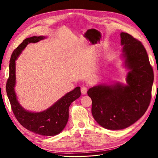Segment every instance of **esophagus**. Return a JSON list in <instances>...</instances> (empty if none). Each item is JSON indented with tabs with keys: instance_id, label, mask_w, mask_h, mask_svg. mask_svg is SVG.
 <instances>
[{
	"instance_id": "1",
	"label": "esophagus",
	"mask_w": 158,
	"mask_h": 158,
	"mask_svg": "<svg viewBox=\"0 0 158 158\" xmlns=\"http://www.w3.org/2000/svg\"><path fill=\"white\" fill-rule=\"evenodd\" d=\"M87 91H88L87 87L83 86V87L81 88V93L83 94H86V92H87Z\"/></svg>"
}]
</instances>
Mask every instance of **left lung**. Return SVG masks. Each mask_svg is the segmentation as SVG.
Wrapping results in <instances>:
<instances>
[{"label":"left lung","mask_w":158,"mask_h":158,"mask_svg":"<svg viewBox=\"0 0 158 158\" xmlns=\"http://www.w3.org/2000/svg\"><path fill=\"white\" fill-rule=\"evenodd\" d=\"M120 36L122 56L130 70L127 85H99L87 92L92 99L94 119L109 130H121L134 124L145 113L152 97L154 72L145 48L127 33L121 32Z\"/></svg>","instance_id":"obj_1"}]
</instances>
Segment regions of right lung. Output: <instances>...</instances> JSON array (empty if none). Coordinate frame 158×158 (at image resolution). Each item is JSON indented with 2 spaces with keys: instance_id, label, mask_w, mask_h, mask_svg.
Segmentation results:
<instances>
[{
  "instance_id": "right-lung-1",
  "label": "right lung",
  "mask_w": 158,
  "mask_h": 158,
  "mask_svg": "<svg viewBox=\"0 0 158 158\" xmlns=\"http://www.w3.org/2000/svg\"><path fill=\"white\" fill-rule=\"evenodd\" d=\"M45 38L44 36L26 38L13 52L10 60V73L6 89L12 111L20 125L37 134L53 136L59 134L66 125L69 118V106L73 101L81 96L80 87L77 86L67 93L49 108L40 112L26 110L19 104L15 92L16 59L29 43H37Z\"/></svg>"
}]
</instances>
